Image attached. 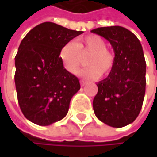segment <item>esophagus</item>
I'll return each mask as SVG.
<instances>
[{"mask_svg":"<svg viewBox=\"0 0 157 157\" xmlns=\"http://www.w3.org/2000/svg\"><path fill=\"white\" fill-rule=\"evenodd\" d=\"M80 83H81L82 86H84V85L86 84V82H85L84 80H81V81H80Z\"/></svg>","mask_w":157,"mask_h":157,"instance_id":"obj_1","label":"esophagus"}]
</instances>
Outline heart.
<instances>
[{
  "instance_id": "heart-1",
  "label": "heart",
  "mask_w": 157,
  "mask_h": 157,
  "mask_svg": "<svg viewBox=\"0 0 157 157\" xmlns=\"http://www.w3.org/2000/svg\"><path fill=\"white\" fill-rule=\"evenodd\" d=\"M90 53L86 59L88 65L82 74L91 79L97 78L100 74L107 75L114 65V56L106 48L103 38L95 34H90L79 39L76 43L70 42L60 51V59L64 68L71 74L76 75L82 64V57Z\"/></svg>"
}]
</instances>
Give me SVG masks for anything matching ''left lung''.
Wrapping results in <instances>:
<instances>
[{
	"label": "left lung",
	"instance_id": "obj_1",
	"mask_svg": "<svg viewBox=\"0 0 157 157\" xmlns=\"http://www.w3.org/2000/svg\"><path fill=\"white\" fill-rule=\"evenodd\" d=\"M105 39L114 52V65L108 76L97 82L93 101L96 117L112 127L133 123L141 111L145 94L146 63L138 38L121 26L91 31Z\"/></svg>",
	"mask_w": 157,
	"mask_h": 157
}]
</instances>
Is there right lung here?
Here are the masks:
<instances>
[{"mask_svg":"<svg viewBox=\"0 0 157 157\" xmlns=\"http://www.w3.org/2000/svg\"><path fill=\"white\" fill-rule=\"evenodd\" d=\"M82 33L46 21L21 42L15 56L16 92L23 115L33 124L50 125L67 114L81 86L79 79L63 67L60 51Z\"/></svg>","mask_w":157,"mask_h":157,"instance_id":"obj_1","label":"right lung"}]
</instances>
